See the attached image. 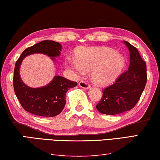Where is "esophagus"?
<instances>
[{"label": "esophagus", "instance_id": "esophagus-1", "mask_svg": "<svg viewBox=\"0 0 160 160\" xmlns=\"http://www.w3.org/2000/svg\"><path fill=\"white\" fill-rule=\"evenodd\" d=\"M78 85H79L80 87H82L83 88H85V89H87V88H90L89 83H88L87 82H83V81L80 82L79 83H78Z\"/></svg>", "mask_w": 160, "mask_h": 160}]
</instances>
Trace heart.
<instances>
[{"mask_svg":"<svg viewBox=\"0 0 160 160\" xmlns=\"http://www.w3.org/2000/svg\"><path fill=\"white\" fill-rule=\"evenodd\" d=\"M72 58L71 66L78 75L92 72V78L98 85H106L114 82L120 74L125 64V58L114 49L84 48Z\"/></svg>","mask_w":160,"mask_h":160,"instance_id":"b5f03b06","label":"heart"}]
</instances>
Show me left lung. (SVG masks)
Instances as JSON below:
<instances>
[{
    "label": "left lung",
    "instance_id": "1",
    "mask_svg": "<svg viewBox=\"0 0 160 160\" xmlns=\"http://www.w3.org/2000/svg\"><path fill=\"white\" fill-rule=\"evenodd\" d=\"M129 68L120 74L113 84L103 88V96L96 106L102 114L114 115L131 110L137 104L147 83V65L137 49L129 42Z\"/></svg>",
    "mask_w": 160,
    "mask_h": 160
}]
</instances>
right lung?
Returning a JSON list of instances; mask_svg holds the SVG:
<instances>
[{
  "label": "right lung",
  "instance_id": "add662e5",
  "mask_svg": "<svg viewBox=\"0 0 160 160\" xmlns=\"http://www.w3.org/2000/svg\"><path fill=\"white\" fill-rule=\"evenodd\" d=\"M61 45L53 41L45 40L27 48L16 62L13 73V88L17 99L24 109L41 117H55L62 112L66 104V94L77 83L60 76H56L45 87L31 88L23 82L20 77V66L26 56L33 53H43L51 57L61 54Z\"/></svg>",
  "mask_w": 160,
  "mask_h": 160
}]
</instances>
